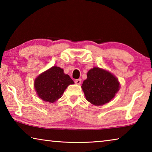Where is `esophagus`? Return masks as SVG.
I'll return each mask as SVG.
<instances>
[{"label":"esophagus","instance_id":"obj_1","mask_svg":"<svg viewBox=\"0 0 152 152\" xmlns=\"http://www.w3.org/2000/svg\"><path fill=\"white\" fill-rule=\"evenodd\" d=\"M75 83L76 84H78V85H79V84H81V79H77L75 80Z\"/></svg>","mask_w":152,"mask_h":152}]
</instances>
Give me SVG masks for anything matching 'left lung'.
Returning a JSON list of instances; mask_svg holds the SVG:
<instances>
[{"label":"left lung","mask_w":152,"mask_h":152,"mask_svg":"<svg viewBox=\"0 0 152 152\" xmlns=\"http://www.w3.org/2000/svg\"><path fill=\"white\" fill-rule=\"evenodd\" d=\"M81 86L86 99L95 106L109 102L120 88L119 80L109 71L94 67Z\"/></svg>","instance_id":"obj_1"}]
</instances>
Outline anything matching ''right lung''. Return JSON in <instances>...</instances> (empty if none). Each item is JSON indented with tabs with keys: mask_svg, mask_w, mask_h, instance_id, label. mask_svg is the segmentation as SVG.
Here are the masks:
<instances>
[{
	"mask_svg": "<svg viewBox=\"0 0 152 152\" xmlns=\"http://www.w3.org/2000/svg\"><path fill=\"white\" fill-rule=\"evenodd\" d=\"M74 84L62 68L53 66L35 79L34 88L40 99L52 103L60 99L67 87Z\"/></svg>",
	"mask_w": 152,
	"mask_h": 152,
	"instance_id": "right-lung-1",
	"label": "right lung"
}]
</instances>
